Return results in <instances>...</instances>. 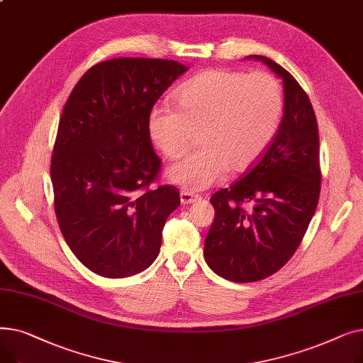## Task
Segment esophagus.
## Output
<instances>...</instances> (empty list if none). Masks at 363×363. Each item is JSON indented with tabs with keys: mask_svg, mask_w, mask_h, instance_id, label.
<instances>
[{
	"mask_svg": "<svg viewBox=\"0 0 363 363\" xmlns=\"http://www.w3.org/2000/svg\"><path fill=\"white\" fill-rule=\"evenodd\" d=\"M196 200H199L197 194H194L191 191H185V189H184V191H181V203L182 204H189V203H193Z\"/></svg>",
	"mask_w": 363,
	"mask_h": 363,
	"instance_id": "esophagus-1",
	"label": "esophagus"
}]
</instances>
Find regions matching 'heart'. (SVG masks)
<instances>
[{
	"mask_svg": "<svg viewBox=\"0 0 363 363\" xmlns=\"http://www.w3.org/2000/svg\"><path fill=\"white\" fill-rule=\"evenodd\" d=\"M175 103L151 108L148 132L166 159L182 156L196 133L199 148L169 172L186 191L252 166L275 138L284 113L281 84L268 72L206 70L177 91Z\"/></svg>",
	"mask_w": 363,
	"mask_h": 363,
	"instance_id": "b5f03b06",
	"label": "heart"
}]
</instances>
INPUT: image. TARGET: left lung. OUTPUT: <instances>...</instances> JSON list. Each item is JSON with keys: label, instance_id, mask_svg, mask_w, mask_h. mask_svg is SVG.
Instances as JSON below:
<instances>
[{"label": "left lung", "instance_id": "1", "mask_svg": "<svg viewBox=\"0 0 363 363\" xmlns=\"http://www.w3.org/2000/svg\"><path fill=\"white\" fill-rule=\"evenodd\" d=\"M252 59L281 76L285 104L281 126L259 163L211 197L216 215L204 259L234 282L268 278L293 257L316 211L322 177L318 122L308 94L268 57Z\"/></svg>", "mask_w": 363, "mask_h": 363}]
</instances>
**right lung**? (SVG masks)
I'll list each match as a JSON object with an SVG mask.
<instances>
[{
	"instance_id": "1",
	"label": "right lung",
	"mask_w": 363,
	"mask_h": 363,
	"mask_svg": "<svg viewBox=\"0 0 363 363\" xmlns=\"http://www.w3.org/2000/svg\"><path fill=\"white\" fill-rule=\"evenodd\" d=\"M186 70L163 59L88 69L63 107L51 156L54 212L73 255L106 278L144 271L159 255L179 191L157 182L148 114Z\"/></svg>"
}]
</instances>
